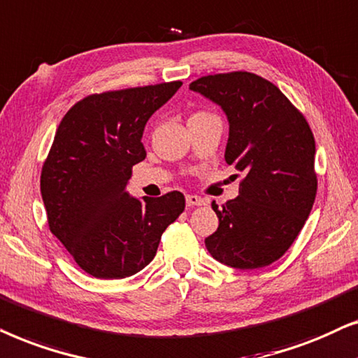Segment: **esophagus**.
<instances>
[{
  "instance_id": "1",
  "label": "esophagus",
  "mask_w": 358,
  "mask_h": 358,
  "mask_svg": "<svg viewBox=\"0 0 358 358\" xmlns=\"http://www.w3.org/2000/svg\"><path fill=\"white\" fill-rule=\"evenodd\" d=\"M187 204L188 206H201L204 204V199L198 194H187Z\"/></svg>"
}]
</instances>
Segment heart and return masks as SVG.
Masks as SVG:
<instances>
[{"instance_id":"1","label":"heart","mask_w":358,"mask_h":358,"mask_svg":"<svg viewBox=\"0 0 358 358\" xmlns=\"http://www.w3.org/2000/svg\"><path fill=\"white\" fill-rule=\"evenodd\" d=\"M198 114H204V113H198Z\"/></svg>"}]
</instances>
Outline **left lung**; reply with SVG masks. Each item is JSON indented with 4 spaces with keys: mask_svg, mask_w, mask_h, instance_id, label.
Returning a JSON list of instances; mask_svg holds the SVG:
<instances>
[{
    "mask_svg": "<svg viewBox=\"0 0 358 358\" xmlns=\"http://www.w3.org/2000/svg\"><path fill=\"white\" fill-rule=\"evenodd\" d=\"M189 90L219 104L229 121L224 159L244 173L239 196L213 203L217 231L204 239L217 262L262 268L296 239L317 192L311 127L289 99L249 71L208 75Z\"/></svg>",
    "mask_w": 358,
    "mask_h": 358,
    "instance_id": "left-lung-1",
    "label": "left lung"
}]
</instances>
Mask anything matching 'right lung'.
Listing matches in <instances>:
<instances>
[{"instance_id":"add662e5","label":"right lung","mask_w":358,"mask_h":358,"mask_svg":"<svg viewBox=\"0 0 358 358\" xmlns=\"http://www.w3.org/2000/svg\"><path fill=\"white\" fill-rule=\"evenodd\" d=\"M182 87L170 82L90 94L57 127L41 173L50 232L94 278H126L147 266L185 196L132 198V166L145 159L149 117Z\"/></svg>"}]
</instances>
